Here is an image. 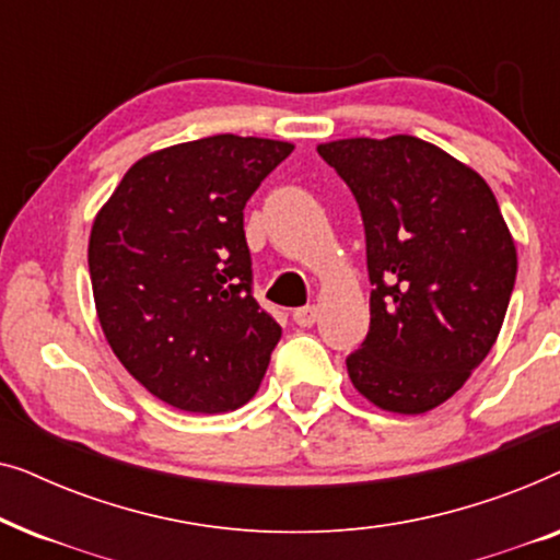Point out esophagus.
<instances>
[{"label":"esophagus","mask_w":560,"mask_h":560,"mask_svg":"<svg viewBox=\"0 0 560 560\" xmlns=\"http://www.w3.org/2000/svg\"><path fill=\"white\" fill-rule=\"evenodd\" d=\"M316 318H318V308L316 305H303V308H298V311H293V320L301 328H308V326H313L316 324Z\"/></svg>","instance_id":"esophagus-1"}]
</instances>
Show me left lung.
Listing matches in <instances>:
<instances>
[{
    "label": "left lung",
    "mask_w": 560,
    "mask_h": 560,
    "mask_svg": "<svg viewBox=\"0 0 560 560\" xmlns=\"http://www.w3.org/2000/svg\"><path fill=\"white\" fill-rule=\"evenodd\" d=\"M364 219L370 331L347 359L380 410L420 416L464 387L500 336L517 249L487 180L412 135L320 142Z\"/></svg>",
    "instance_id": "obj_1"
}]
</instances>
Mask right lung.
Returning <instances> with one entry per match:
<instances>
[{
	"label": "right lung",
	"mask_w": 560,
	"mask_h": 560,
	"mask_svg": "<svg viewBox=\"0 0 560 560\" xmlns=\"http://www.w3.org/2000/svg\"><path fill=\"white\" fill-rule=\"evenodd\" d=\"M293 142L213 135L137 160L91 224L89 272L109 347L186 412L259 389L282 328L252 298L244 203Z\"/></svg>",
	"instance_id": "obj_1"
}]
</instances>
